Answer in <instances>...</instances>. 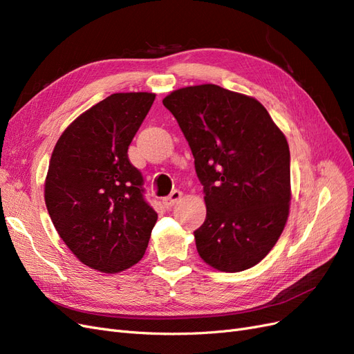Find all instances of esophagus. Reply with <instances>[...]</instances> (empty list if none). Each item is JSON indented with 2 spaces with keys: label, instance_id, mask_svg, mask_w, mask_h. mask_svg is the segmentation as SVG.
<instances>
[{
  "label": "esophagus",
  "instance_id": "1",
  "mask_svg": "<svg viewBox=\"0 0 354 354\" xmlns=\"http://www.w3.org/2000/svg\"><path fill=\"white\" fill-rule=\"evenodd\" d=\"M181 196H183V194H181V190L174 189V190L171 192V194H169L167 198H164V205H165L167 208L174 207L176 203L181 199Z\"/></svg>",
  "mask_w": 354,
  "mask_h": 354
}]
</instances>
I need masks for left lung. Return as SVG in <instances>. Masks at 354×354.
I'll return each mask as SVG.
<instances>
[{
	"instance_id": "obj_1",
	"label": "left lung",
	"mask_w": 354,
	"mask_h": 354,
	"mask_svg": "<svg viewBox=\"0 0 354 354\" xmlns=\"http://www.w3.org/2000/svg\"><path fill=\"white\" fill-rule=\"evenodd\" d=\"M195 158L207 218L196 229L201 259L221 272H242L270 252L291 201L288 142L264 106L214 84L162 100Z\"/></svg>"
}]
</instances>
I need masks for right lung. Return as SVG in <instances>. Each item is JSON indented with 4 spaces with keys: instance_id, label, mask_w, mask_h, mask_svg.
I'll return each mask as SVG.
<instances>
[{
    "instance_id": "obj_1",
    "label": "right lung",
    "mask_w": 354,
    "mask_h": 354,
    "mask_svg": "<svg viewBox=\"0 0 354 354\" xmlns=\"http://www.w3.org/2000/svg\"><path fill=\"white\" fill-rule=\"evenodd\" d=\"M153 100L152 93L109 95L63 131L50 159L51 221L80 261L103 273L140 261L158 218L127 153Z\"/></svg>"
}]
</instances>
